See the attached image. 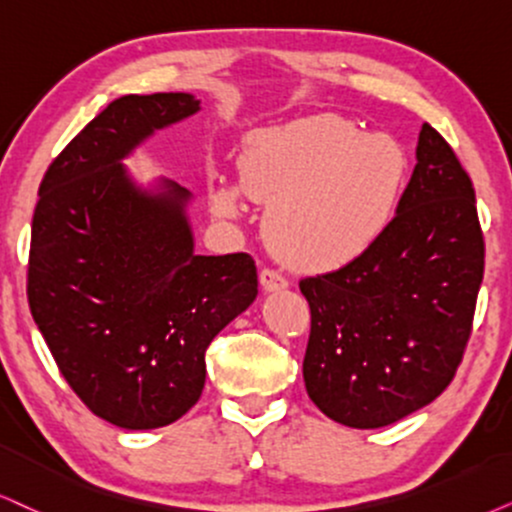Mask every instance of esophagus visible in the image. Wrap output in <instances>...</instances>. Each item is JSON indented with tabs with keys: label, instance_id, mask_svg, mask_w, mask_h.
<instances>
[{
	"label": "esophagus",
	"instance_id": "obj_1",
	"mask_svg": "<svg viewBox=\"0 0 512 512\" xmlns=\"http://www.w3.org/2000/svg\"><path fill=\"white\" fill-rule=\"evenodd\" d=\"M260 283H262V288L267 290V293H276V290L288 288V278L283 276L281 271L269 269V267H264L260 271Z\"/></svg>",
	"mask_w": 512,
	"mask_h": 512
}]
</instances>
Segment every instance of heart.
Instances as JSON below:
<instances>
[{"instance_id": "heart-1", "label": "heart", "mask_w": 512, "mask_h": 512, "mask_svg": "<svg viewBox=\"0 0 512 512\" xmlns=\"http://www.w3.org/2000/svg\"><path fill=\"white\" fill-rule=\"evenodd\" d=\"M238 174L248 196L271 203L267 236L283 260L335 269L385 234L409 179V155L390 134L309 115L250 137ZM212 205L224 217L241 212L231 186H219Z\"/></svg>"}]
</instances>
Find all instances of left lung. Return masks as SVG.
Instances as JSON below:
<instances>
[{"mask_svg": "<svg viewBox=\"0 0 512 512\" xmlns=\"http://www.w3.org/2000/svg\"><path fill=\"white\" fill-rule=\"evenodd\" d=\"M397 215L364 255L300 281L312 312L304 387L347 428L397 423L437 399L461 364L484 274L475 189L425 122Z\"/></svg>", "mask_w": 512, "mask_h": 512, "instance_id": "8db88e82", "label": "left lung"}]
</instances>
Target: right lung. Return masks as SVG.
I'll use <instances>...</instances> for the list:
<instances>
[{
  "instance_id": "add662e5",
  "label": "right lung",
  "mask_w": 512,
  "mask_h": 512,
  "mask_svg": "<svg viewBox=\"0 0 512 512\" xmlns=\"http://www.w3.org/2000/svg\"><path fill=\"white\" fill-rule=\"evenodd\" d=\"M198 106L181 92L108 103L44 172L32 215V319L82 404L118 428L184 416L203 394L210 342L257 297L248 252H193L189 191H144L122 165Z\"/></svg>"
}]
</instances>
